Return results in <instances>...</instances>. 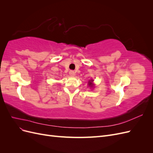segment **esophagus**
<instances>
[{"label":"esophagus","mask_w":153,"mask_h":153,"mask_svg":"<svg viewBox=\"0 0 153 153\" xmlns=\"http://www.w3.org/2000/svg\"><path fill=\"white\" fill-rule=\"evenodd\" d=\"M69 75H70L71 76H74L75 75V72L73 70L69 71Z\"/></svg>","instance_id":"1"}]
</instances>
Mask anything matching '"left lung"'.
Wrapping results in <instances>:
<instances>
[{"mask_svg": "<svg viewBox=\"0 0 153 153\" xmlns=\"http://www.w3.org/2000/svg\"><path fill=\"white\" fill-rule=\"evenodd\" d=\"M93 81V80H91V81H89V82H88V84H89V85L90 86V87H92V85H93V84H92V82Z\"/></svg>", "mask_w": 153, "mask_h": 153, "instance_id": "left-lung-1", "label": "left lung"}]
</instances>
